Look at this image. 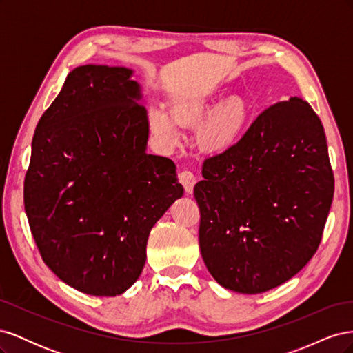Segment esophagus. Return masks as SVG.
Returning <instances> with one entry per match:
<instances>
[{"label":"esophagus","mask_w":353,"mask_h":353,"mask_svg":"<svg viewBox=\"0 0 353 353\" xmlns=\"http://www.w3.org/2000/svg\"><path fill=\"white\" fill-rule=\"evenodd\" d=\"M179 181H181V184L184 185V188H185L188 194L193 193V188H194V184L197 181V178L193 172H190V170H184V172L179 174Z\"/></svg>","instance_id":"esophagus-1"}]
</instances>
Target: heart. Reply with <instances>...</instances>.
<instances>
[{
	"instance_id": "b5f03b06",
	"label": "heart",
	"mask_w": 353,
	"mask_h": 353,
	"mask_svg": "<svg viewBox=\"0 0 353 353\" xmlns=\"http://www.w3.org/2000/svg\"><path fill=\"white\" fill-rule=\"evenodd\" d=\"M210 95H197L179 100L174 104L175 119L185 125H199L197 143L201 150L210 154H221L236 145L244 134L249 121V108L243 99H231L221 104ZM152 132L168 145L179 141V128L163 110L154 109L150 113Z\"/></svg>"
}]
</instances>
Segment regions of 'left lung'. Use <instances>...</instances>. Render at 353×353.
<instances>
[{"label": "left lung", "instance_id": "1", "mask_svg": "<svg viewBox=\"0 0 353 353\" xmlns=\"http://www.w3.org/2000/svg\"><path fill=\"white\" fill-rule=\"evenodd\" d=\"M194 187L210 275L236 293L279 287L311 261L333 201L324 128L290 97L258 116L228 152L205 160Z\"/></svg>", "mask_w": 353, "mask_h": 353}]
</instances>
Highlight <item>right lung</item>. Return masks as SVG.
<instances>
[{
  "label": "right lung",
  "instance_id": "right-lung-1",
  "mask_svg": "<svg viewBox=\"0 0 353 353\" xmlns=\"http://www.w3.org/2000/svg\"><path fill=\"white\" fill-rule=\"evenodd\" d=\"M134 70L74 68L41 116L25 210L46 265L91 296L140 276L154 223L184 194L172 160L147 153L148 114Z\"/></svg>",
  "mask_w": 353,
  "mask_h": 353
}]
</instances>
